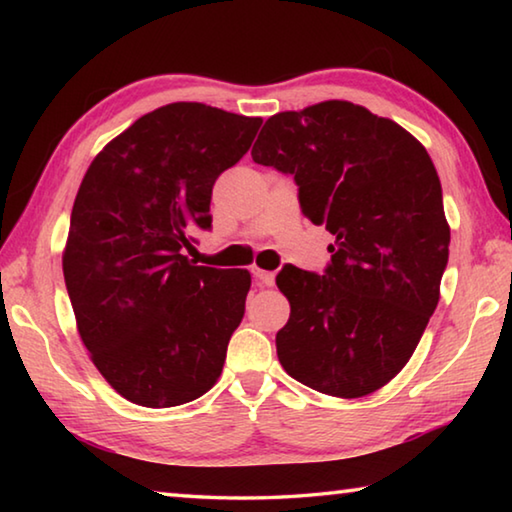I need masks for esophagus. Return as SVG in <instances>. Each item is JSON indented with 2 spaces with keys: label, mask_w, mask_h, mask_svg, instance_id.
I'll list each match as a JSON object with an SVG mask.
<instances>
[{
  "label": "esophagus",
  "mask_w": 512,
  "mask_h": 512,
  "mask_svg": "<svg viewBox=\"0 0 512 512\" xmlns=\"http://www.w3.org/2000/svg\"><path fill=\"white\" fill-rule=\"evenodd\" d=\"M253 277L257 280L259 287H273L275 275L271 271H262V268H253Z\"/></svg>",
  "instance_id": "esophagus-1"
}]
</instances>
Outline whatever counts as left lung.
<instances>
[{
  "mask_svg": "<svg viewBox=\"0 0 512 512\" xmlns=\"http://www.w3.org/2000/svg\"><path fill=\"white\" fill-rule=\"evenodd\" d=\"M250 155L291 173L302 214L334 235L325 275L287 264L275 277L291 305L277 359L318 393L379 391L418 348L449 257L427 149L393 119L332 99L266 119Z\"/></svg>",
  "mask_w": 512,
  "mask_h": 512,
  "instance_id": "8db88e82",
  "label": "left lung"
}]
</instances>
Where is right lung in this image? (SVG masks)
<instances>
[{
  "label": "right lung",
  "instance_id": "1",
  "mask_svg": "<svg viewBox=\"0 0 512 512\" xmlns=\"http://www.w3.org/2000/svg\"><path fill=\"white\" fill-rule=\"evenodd\" d=\"M262 117L178 101L103 146L85 171L63 250L81 341L128 402L169 409L221 377L244 318L246 268L196 266L192 230L212 225L216 178L250 149Z\"/></svg>",
  "mask_w": 512,
  "mask_h": 512
}]
</instances>
